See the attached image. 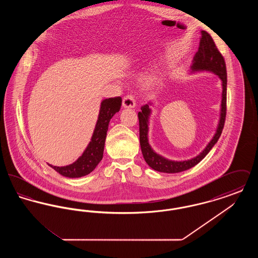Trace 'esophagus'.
<instances>
[{"instance_id":"esophagus-1","label":"esophagus","mask_w":258,"mask_h":258,"mask_svg":"<svg viewBox=\"0 0 258 258\" xmlns=\"http://www.w3.org/2000/svg\"><path fill=\"white\" fill-rule=\"evenodd\" d=\"M123 108H135V99L132 95H127L123 98Z\"/></svg>"}]
</instances>
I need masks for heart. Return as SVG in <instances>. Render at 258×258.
Instances as JSON below:
<instances>
[{
    "label": "heart",
    "mask_w": 258,
    "mask_h": 258,
    "mask_svg": "<svg viewBox=\"0 0 258 258\" xmlns=\"http://www.w3.org/2000/svg\"><path fill=\"white\" fill-rule=\"evenodd\" d=\"M144 82L148 86H154L160 82V73L157 70L151 71L144 77Z\"/></svg>",
    "instance_id": "obj_1"
}]
</instances>
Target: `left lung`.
<instances>
[{"instance_id":"8db88e82","label":"left lung","mask_w":258,"mask_h":258,"mask_svg":"<svg viewBox=\"0 0 258 258\" xmlns=\"http://www.w3.org/2000/svg\"><path fill=\"white\" fill-rule=\"evenodd\" d=\"M209 72L219 76L221 80L222 93H221V112H220V120L216 133L207 144L205 149L199 153L197 157L191 158L189 160H172L162 157L160 154L156 153L151 145L149 144L148 133H149V119L152 114V109L150 106L153 102H149L141 106V111L138 112L139 119V139L140 146L143 154V158L147 162L148 165L156 171L162 173H179L185 171L199 163L207 155L211 149L215 146L218 142L221 135L225 116H226V86H227V74L226 67L223 57L221 56L220 51L217 48L212 37L207 32L201 31V37L199 42V47L197 50L192 63L190 66V74Z\"/></svg>"}]
</instances>
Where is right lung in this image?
Wrapping results in <instances>:
<instances>
[{"label": "right lung", "mask_w": 258, "mask_h": 258, "mask_svg": "<svg viewBox=\"0 0 258 258\" xmlns=\"http://www.w3.org/2000/svg\"><path fill=\"white\" fill-rule=\"evenodd\" d=\"M121 105L122 98L120 97L103 99L100 103L98 121L91 141L83 154L70 165L54 166L48 163L50 167L68 178H80L93 171L102 160L105 138L111 118L120 111Z\"/></svg>", "instance_id": "1"}]
</instances>
